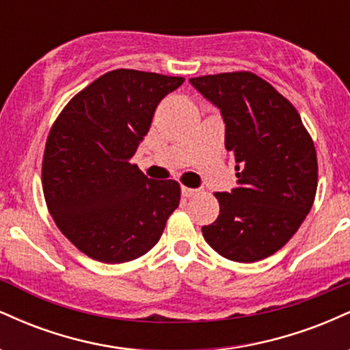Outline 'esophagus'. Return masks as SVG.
I'll return each instance as SVG.
<instances>
[{
    "instance_id": "1",
    "label": "esophagus",
    "mask_w": 350,
    "mask_h": 350,
    "mask_svg": "<svg viewBox=\"0 0 350 350\" xmlns=\"http://www.w3.org/2000/svg\"><path fill=\"white\" fill-rule=\"evenodd\" d=\"M180 192H183L184 198H192V196L198 194V189H191V187L183 186V187H180Z\"/></svg>"
}]
</instances>
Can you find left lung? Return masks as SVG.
Here are the masks:
<instances>
[{
	"instance_id": "left-lung-1",
	"label": "left lung",
	"mask_w": 350,
	"mask_h": 350,
	"mask_svg": "<svg viewBox=\"0 0 350 350\" xmlns=\"http://www.w3.org/2000/svg\"><path fill=\"white\" fill-rule=\"evenodd\" d=\"M226 122L239 187L215 192L220 212L202 235L219 255L253 263L283 248L316 198L317 156L293 103L253 72L191 79Z\"/></svg>"
}]
</instances>
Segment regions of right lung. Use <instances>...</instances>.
I'll use <instances>...</instances> for the list:
<instances>
[{
  "label": "right lung",
  "mask_w": 350,
  "mask_h": 350,
  "mask_svg": "<svg viewBox=\"0 0 350 350\" xmlns=\"http://www.w3.org/2000/svg\"><path fill=\"white\" fill-rule=\"evenodd\" d=\"M183 77L116 69L64 107L46 142L42 191L55 226L103 263L150 252L179 206L178 180L146 178L131 164L161 100Z\"/></svg>",
  "instance_id": "1"
}]
</instances>
